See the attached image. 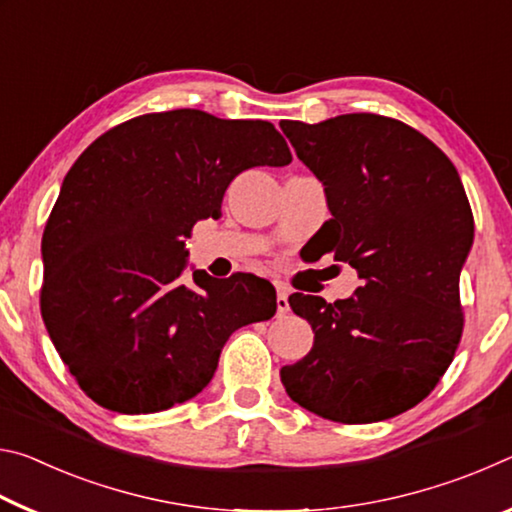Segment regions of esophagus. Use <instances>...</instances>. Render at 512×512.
I'll return each instance as SVG.
<instances>
[{
	"label": "esophagus",
	"mask_w": 512,
	"mask_h": 512,
	"mask_svg": "<svg viewBox=\"0 0 512 512\" xmlns=\"http://www.w3.org/2000/svg\"><path fill=\"white\" fill-rule=\"evenodd\" d=\"M275 289H277V314H287L289 311V289L284 287V284L275 282Z\"/></svg>",
	"instance_id": "34e87169"
}]
</instances>
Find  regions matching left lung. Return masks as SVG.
<instances>
[{"instance_id":"obj_1","label":"left lung","mask_w":512,"mask_h":512,"mask_svg":"<svg viewBox=\"0 0 512 512\" xmlns=\"http://www.w3.org/2000/svg\"><path fill=\"white\" fill-rule=\"evenodd\" d=\"M280 128L332 212L314 255L334 253L361 280L345 300L289 298L314 329V348L280 370L282 384L320 418H395L433 391L463 334L458 280L474 216L461 176L436 144L391 117L354 112Z\"/></svg>"}]
</instances>
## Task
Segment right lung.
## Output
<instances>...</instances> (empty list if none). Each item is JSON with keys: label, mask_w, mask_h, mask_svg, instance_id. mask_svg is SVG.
I'll use <instances>...</instances> for the list:
<instances>
[{"label": "right lung", "mask_w": 512, "mask_h": 512, "mask_svg": "<svg viewBox=\"0 0 512 512\" xmlns=\"http://www.w3.org/2000/svg\"><path fill=\"white\" fill-rule=\"evenodd\" d=\"M289 162L271 121L189 108L124 121L79 155L42 235L40 309L85 395L126 415L183 404L232 332L275 314L262 277L185 273L187 237L241 171Z\"/></svg>", "instance_id": "right-lung-1"}]
</instances>
